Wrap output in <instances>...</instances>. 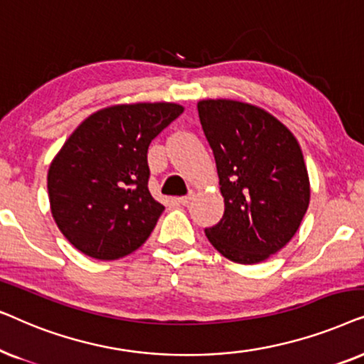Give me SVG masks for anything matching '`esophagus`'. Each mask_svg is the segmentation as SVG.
<instances>
[{"label": "esophagus", "instance_id": "1", "mask_svg": "<svg viewBox=\"0 0 364 364\" xmlns=\"http://www.w3.org/2000/svg\"><path fill=\"white\" fill-rule=\"evenodd\" d=\"M193 196H195V193L190 191V193H188L186 196H181V198H178V203H179V205H188V203H190V201L193 200Z\"/></svg>", "mask_w": 364, "mask_h": 364}]
</instances>
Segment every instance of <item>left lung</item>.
<instances>
[{
	"mask_svg": "<svg viewBox=\"0 0 364 364\" xmlns=\"http://www.w3.org/2000/svg\"><path fill=\"white\" fill-rule=\"evenodd\" d=\"M215 154L225 213L206 228L228 259L261 263L287 246L309 205V179L293 133L258 106L232 100L198 103Z\"/></svg>",
	"mask_w": 364,
	"mask_h": 364,
	"instance_id": "8db88e82",
	"label": "left lung"
}]
</instances>
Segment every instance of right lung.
I'll list each match as a JSON object with an SVG mask.
<instances>
[{
    "label": "right lung",
    "instance_id": "1",
    "mask_svg": "<svg viewBox=\"0 0 364 364\" xmlns=\"http://www.w3.org/2000/svg\"><path fill=\"white\" fill-rule=\"evenodd\" d=\"M181 113L174 103L109 106L66 139L48 171V195L58 228L76 250L118 259L148 240L164 211L148 190V148Z\"/></svg>",
    "mask_w": 364,
    "mask_h": 364
}]
</instances>
